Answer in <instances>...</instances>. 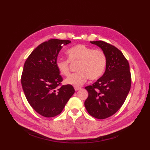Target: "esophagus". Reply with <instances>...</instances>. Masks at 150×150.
Listing matches in <instances>:
<instances>
[{"mask_svg":"<svg viewBox=\"0 0 150 150\" xmlns=\"http://www.w3.org/2000/svg\"><path fill=\"white\" fill-rule=\"evenodd\" d=\"M74 89L75 91H78L79 90H81V87H79V86H74Z\"/></svg>","mask_w":150,"mask_h":150,"instance_id":"1","label":"esophagus"}]
</instances>
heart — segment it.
Returning <instances> with one entry per match:
<instances>
[{
	"label": "heart",
	"mask_w": 150,
	"mask_h": 150,
	"mask_svg": "<svg viewBox=\"0 0 150 150\" xmlns=\"http://www.w3.org/2000/svg\"><path fill=\"white\" fill-rule=\"evenodd\" d=\"M68 59H58L55 65L60 74L68 76L70 73V62H79L78 71L72 73L65 80L66 84L81 86L90 78L96 80L100 78L106 70L107 57L103 50L94 49L84 44H77L66 52Z\"/></svg>",
	"instance_id": "heart-1"
}]
</instances>
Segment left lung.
Instances as JSON below:
<instances>
[{
  "mask_svg": "<svg viewBox=\"0 0 150 150\" xmlns=\"http://www.w3.org/2000/svg\"><path fill=\"white\" fill-rule=\"evenodd\" d=\"M90 42L106 53L107 66L102 77L85 87L88 97L84 106L90 115L104 119L112 116L122 106L131 88V73L128 60L115 46L103 40Z\"/></svg>",
  "mask_w": 150,
  "mask_h": 150,
  "instance_id": "8db88e82",
  "label": "left lung"
}]
</instances>
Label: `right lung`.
<instances>
[{"label":"right lung","instance_id":"add662e5","mask_svg":"<svg viewBox=\"0 0 150 150\" xmlns=\"http://www.w3.org/2000/svg\"><path fill=\"white\" fill-rule=\"evenodd\" d=\"M69 40L50 39L38 46L24 63L21 84L26 99L40 115L53 117L62 112L75 90L71 85H62L63 79L55 62Z\"/></svg>","mask_w":150,"mask_h":150}]
</instances>
